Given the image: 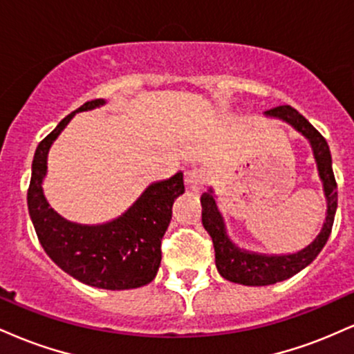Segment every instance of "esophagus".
Listing matches in <instances>:
<instances>
[{"mask_svg":"<svg viewBox=\"0 0 354 354\" xmlns=\"http://www.w3.org/2000/svg\"><path fill=\"white\" fill-rule=\"evenodd\" d=\"M209 181V171H206L205 168H194L186 174V183H188V188L193 193H200V191L208 185Z\"/></svg>","mask_w":354,"mask_h":354,"instance_id":"1","label":"esophagus"}]
</instances>
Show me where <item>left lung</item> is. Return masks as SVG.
Returning <instances> with one entry per match:
<instances>
[{
  "mask_svg": "<svg viewBox=\"0 0 354 354\" xmlns=\"http://www.w3.org/2000/svg\"><path fill=\"white\" fill-rule=\"evenodd\" d=\"M265 116L276 118V120H281L284 123L293 126L296 131L301 133L310 141L313 156H315L316 166H318L319 180L323 183L324 198H326V218H324L323 228H321L318 236L303 250L290 254L256 253V251L243 250L231 241L228 233H226L225 219L218 209L216 194H214L213 188L205 191L201 194V221L211 239H213L218 273L228 281L245 284V286H268V284L284 281V279L299 273L308 265H311L313 259L321 253L328 238H330L336 208H338V191H336L331 153L326 140L319 135L318 129L306 118L288 104L265 111Z\"/></svg>",
  "mask_w": 354,
  "mask_h": 354,
  "instance_id": "obj_1",
  "label": "left lung"
}]
</instances>
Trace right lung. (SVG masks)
<instances>
[{"label": "right lung", "instance_id": "1", "mask_svg": "<svg viewBox=\"0 0 354 354\" xmlns=\"http://www.w3.org/2000/svg\"><path fill=\"white\" fill-rule=\"evenodd\" d=\"M93 100L73 111L35 151L28 209L43 250L61 270L101 290H133L151 283L161 263V239L171 221L173 203L185 193L183 173L151 183L121 216L101 225H81L59 216L43 193L48 153L73 116L103 106Z\"/></svg>", "mask_w": 354, "mask_h": 354}]
</instances>
